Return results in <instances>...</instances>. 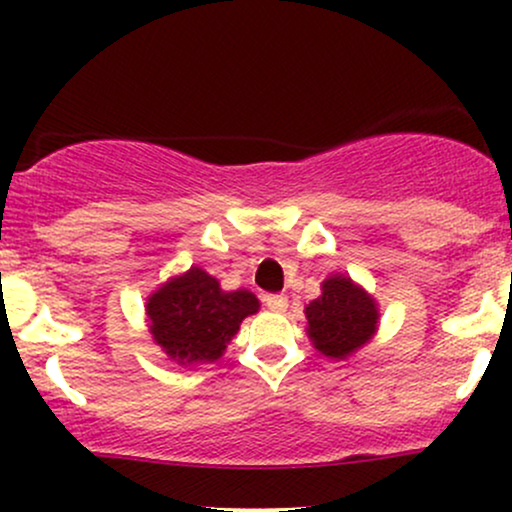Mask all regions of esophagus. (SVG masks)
I'll return each mask as SVG.
<instances>
[{
  "instance_id": "esophagus-1",
  "label": "esophagus",
  "mask_w": 512,
  "mask_h": 512,
  "mask_svg": "<svg viewBox=\"0 0 512 512\" xmlns=\"http://www.w3.org/2000/svg\"><path fill=\"white\" fill-rule=\"evenodd\" d=\"M262 301L269 310H274V313H284V310L289 308V298H286L284 293H267Z\"/></svg>"
}]
</instances>
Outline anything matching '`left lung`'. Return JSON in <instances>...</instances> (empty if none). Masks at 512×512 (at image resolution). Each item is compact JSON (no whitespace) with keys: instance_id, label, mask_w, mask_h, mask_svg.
<instances>
[{"instance_id":"1","label":"left lung","mask_w":512,"mask_h":512,"mask_svg":"<svg viewBox=\"0 0 512 512\" xmlns=\"http://www.w3.org/2000/svg\"><path fill=\"white\" fill-rule=\"evenodd\" d=\"M308 334L325 356L346 358L363 346L378 325V308L366 291L346 276H330L322 296L305 308Z\"/></svg>"}]
</instances>
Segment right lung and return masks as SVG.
<instances>
[{"label":"right lung","instance_id":"add662e5","mask_svg":"<svg viewBox=\"0 0 512 512\" xmlns=\"http://www.w3.org/2000/svg\"><path fill=\"white\" fill-rule=\"evenodd\" d=\"M257 308L250 291H221L214 276L192 267L149 298L146 315L156 344L185 366L216 361Z\"/></svg>","mask_w":512,"mask_h":512}]
</instances>
